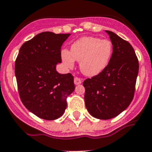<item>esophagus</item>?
Segmentation results:
<instances>
[{"label": "esophagus", "instance_id": "esophagus-1", "mask_svg": "<svg viewBox=\"0 0 152 152\" xmlns=\"http://www.w3.org/2000/svg\"><path fill=\"white\" fill-rule=\"evenodd\" d=\"M74 82H75V84L76 86L77 85H80V84L82 83V80L78 78V77H75V80H74Z\"/></svg>", "mask_w": 152, "mask_h": 152}]
</instances>
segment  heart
Listing matches in <instances>:
<instances>
[{"label":"heart","instance_id":"heart-1","mask_svg":"<svg viewBox=\"0 0 152 152\" xmlns=\"http://www.w3.org/2000/svg\"><path fill=\"white\" fill-rule=\"evenodd\" d=\"M112 53V43L109 40L83 37L73 44L70 53L67 50L62 51L61 59L65 66L69 69L74 67L75 60H77L84 75L93 77L106 68Z\"/></svg>","mask_w":152,"mask_h":152}]
</instances>
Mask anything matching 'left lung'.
Returning <instances> with one entry per match:
<instances>
[{"mask_svg": "<svg viewBox=\"0 0 152 152\" xmlns=\"http://www.w3.org/2000/svg\"><path fill=\"white\" fill-rule=\"evenodd\" d=\"M113 45L108 65L101 73L84 81L85 103L88 113L99 119L116 117L133 99L139 63L130 44L106 30Z\"/></svg>", "mask_w": 152, "mask_h": 152, "instance_id": "1", "label": "left lung"}]
</instances>
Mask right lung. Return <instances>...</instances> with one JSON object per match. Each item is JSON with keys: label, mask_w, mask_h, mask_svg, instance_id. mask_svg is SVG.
<instances>
[{"label": "right lung", "mask_w": 152, "mask_h": 152, "mask_svg": "<svg viewBox=\"0 0 152 152\" xmlns=\"http://www.w3.org/2000/svg\"><path fill=\"white\" fill-rule=\"evenodd\" d=\"M70 34L42 32L21 46L15 64L19 96L30 112L45 120L64 115L75 90L71 74H59L61 46Z\"/></svg>", "instance_id": "obj_1"}]
</instances>
